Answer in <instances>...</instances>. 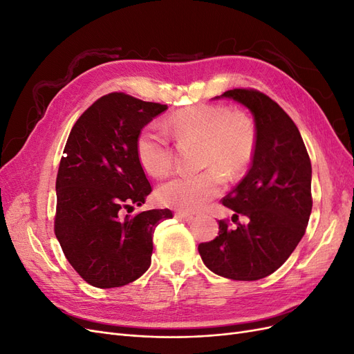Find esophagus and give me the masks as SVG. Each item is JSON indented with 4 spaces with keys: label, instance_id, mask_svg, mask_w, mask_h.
<instances>
[{
    "label": "esophagus",
    "instance_id": "esophagus-1",
    "mask_svg": "<svg viewBox=\"0 0 354 354\" xmlns=\"http://www.w3.org/2000/svg\"><path fill=\"white\" fill-rule=\"evenodd\" d=\"M174 217H176L177 220H183V221H192V220H194V216H190V214L183 212V211H177V212L174 214Z\"/></svg>",
    "mask_w": 354,
    "mask_h": 354
}]
</instances>
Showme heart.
<instances>
[{"mask_svg":"<svg viewBox=\"0 0 354 354\" xmlns=\"http://www.w3.org/2000/svg\"><path fill=\"white\" fill-rule=\"evenodd\" d=\"M168 130L178 140H201V167L198 174L174 176L158 189V201L165 207L185 212L202 209L221 194L230 178L241 177L252 162L257 145L254 122L224 104H195L169 116ZM138 162L155 177H162L173 167V149L165 130L146 124L136 137Z\"/></svg>","mask_w":354,"mask_h":354,"instance_id":"heart-1","label":"heart"}]
</instances>
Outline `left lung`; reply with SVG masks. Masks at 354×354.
Returning a JSON list of instances; mask_svg holds the SVG:
<instances>
[{"instance_id": "obj_1", "label": "left lung", "mask_w": 354, "mask_h": 354, "mask_svg": "<svg viewBox=\"0 0 354 354\" xmlns=\"http://www.w3.org/2000/svg\"><path fill=\"white\" fill-rule=\"evenodd\" d=\"M220 97L242 103L254 116L257 145L241 183L221 199L248 223L218 221V236L199 243L211 272L233 281H259L288 260L306 233L312 212V164L297 125L269 95L233 88Z\"/></svg>"}]
</instances>
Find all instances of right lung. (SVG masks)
Returning a JSON list of instances; mask_svg holds the SVG:
<instances>
[{"instance_id":"add662e5","label":"right lung","mask_w":354,"mask_h":354,"mask_svg":"<svg viewBox=\"0 0 354 354\" xmlns=\"http://www.w3.org/2000/svg\"><path fill=\"white\" fill-rule=\"evenodd\" d=\"M167 104L125 93L95 100L72 127L56 178L55 233L63 254L95 288L124 286L151 266L153 232L169 209L130 217L152 186L136 155L140 128Z\"/></svg>"}]
</instances>
